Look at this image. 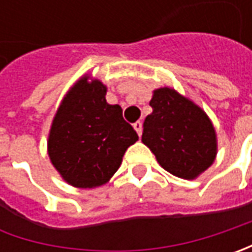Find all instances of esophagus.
<instances>
[{"label":"esophagus","mask_w":252,"mask_h":252,"mask_svg":"<svg viewBox=\"0 0 252 252\" xmlns=\"http://www.w3.org/2000/svg\"><path fill=\"white\" fill-rule=\"evenodd\" d=\"M133 127H134V130L137 131V134L141 136V130H143V125H141V122H136V123H133Z\"/></svg>","instance_id":"esophagus-1"}]
</instances>
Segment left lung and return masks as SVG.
<instances>
[{
    "label": "left lung",
    "instance_id": "obj_1",
    "mask_svg": "<svg viewBox=\"0 0 252 252\" xmlns=\"http://www.w3.org/2000/svg\"><path fill=\"white\" fill-rule=\"evenodd\" d=\"M153 113L143 123V143L172 175L193 179L216 157V131L208 115L171 88L156 90Z\"/></svg>",
    "mask_w": 252,
    "mask_h": 252
}]
</instances>
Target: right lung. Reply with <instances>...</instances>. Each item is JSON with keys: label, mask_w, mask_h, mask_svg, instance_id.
<instances>
[{"label": "right lung", "mask_w": 252, "mask_h": 252, "mask_svg": "<svg viewBox=\"0 0 252 252\" xmlns=\"http://www.w3.org/2000/svg\"><path fill=\"white\" fill-rule=\"evenodd\" d=\"M106 87L84 77L64 96L49 134V157L54 168L77 188L108 182L121 167L125 151L139 140L122 116L119 105H109Z\"/></svg>", "instance_id": "add662e5"}]
</instances>
